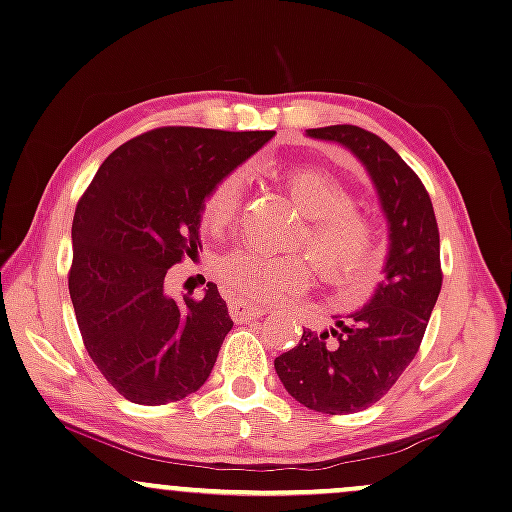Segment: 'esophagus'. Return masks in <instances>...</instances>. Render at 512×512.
Instances as JSON below:
<instances>
[{
    "label": "esophagus",
    "mask_w": 512,
    "mask_h": 512,
    "mask_svg": "<svg viewBox=\"0 0 512 512\" xmlns=\"http://www.w3.org/2000/svg\"><path fill=\"white\" fill-rule=\"evenodd\" d=\"M264 307L260 304H252V302H245V300H231L229 302V314L234 321H248V319H255V316H262Z\"/></svg>",
    "instance_id": "esophagus-1"
}]
</instances>
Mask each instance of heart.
<instances>
[{
    "mask_svg": "<svg viewBox=\"0 0 512 512\" xmlns=\"http://www.w3.org/2000/svg\"><path fill=\"white\" fill-rule=\"evenodd\" d=\"M286 184L297 208L309 217L304 241L323 276L342 288L366 293L378 278V241L371 219L354 208L349 191L331 172L316 167L295 170ZM243 186L245 177L238 170L212 186L200 210L208 229H224L236 217ZM215 271L231 295L276 300L307 288L314 264L304 255H271L255 245H241L219 257Z\"/></svg>",
    "mask_w": 512,
    "mask_h": 512,
    "instance_id": "heart-1",
    "label": "heart"
}]
</instances>
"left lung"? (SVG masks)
I'll return each mask as SVG.
<instances>
[{
	"label": "left lung",
	"instance_id": "1",
	"mask_svg": "<svg viewBox=\"0 0 512 512\" xmlns=\"http://www.w3.org/2000/svg\"><path fill=\"white\" fill-rule=\"evenodd\" d=\"M333 141L364 165L387 222L383 281L357 312L335 316L331 331H304L274 368L290 397L331 416L364 411L380 401L416 357L442 290L439 231L430 196L392 146L366 129H307Z\"/></svg>",
	"mask_w": 512,
	"mask_h": 512
}]
</instances>
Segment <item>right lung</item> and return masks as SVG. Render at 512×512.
<instances>
[{
	"mask_svg": "<svg viewBox=\"0 0 512 512\" xmlns=\"http://www.w3.org/2000/svg\"><path fill=\"white\" fill-rule=\"evenodd\" d=\"M274 132L160 127L108 155L77 203L70 300L103 378L158 406L210 378L234 321L215 283L200 300L165 293L167 269L200 248V210L219 179Z\"/></svg>",
	"mask_w": 512,
	"mask_h": 512,
	"instance_id": "obj_1",
	"label": "right lung"
}]
</instances>
